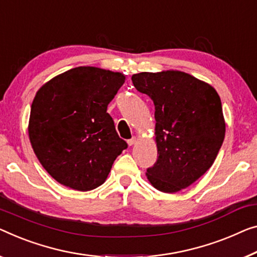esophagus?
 I'll list each match as a JSON object with an SVG mask.
<instances>
[{
  "label": "esophagus",
  "mask_w": 257,
  "mask_h": 257,
  "mask_svg": "<svg viewBox=\"0 0 257 257\" xmlns=\"http://www.w3.org/2000/svg\"><path fill=\"white\" fill-rule=\"evenodd\" d=\"M136 142H137V139H136V137H133L132 140H129V141H128V145H129V147H133V145H135V144H136Z\"/></svg>",
  "instance_id": "esophagus-1"
}]
</instances>
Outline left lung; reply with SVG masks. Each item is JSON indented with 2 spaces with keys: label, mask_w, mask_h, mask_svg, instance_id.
<instances>
[{
  "label": "left lung",
  "mask_w": 257,
  "mask_h": 257,
  "mask_svg": "<svg viewBox=\"0 0 257 257\" xmlns=\"http://www.w3.org/2000/svg\"><path fill=\"white\" fill-rule=\"evenodd\" d=\"M132 80L155 104L158 158L147 178L159 191L178 193L212 166L223 144L219 95L209 83L179 70L140 72Z\"/></svg>",
  "instance_id": "8db88e82"
}]
</instances>
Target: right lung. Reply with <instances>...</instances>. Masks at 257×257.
Listing matches in <instances>:
<instances>
[{
	"mask_svg": "<svg viewBox=\"0 0 257 257\" xmlns=\"http://www.w3.org/2000/svg\"><path fill=\"white\" fill-rule=\"evenodd\" d=\"M124 80L122 72L84 66L55 76L37 91L29 139L38 160L61 185L95 189L128 147L107 113Z\"/></svg>",
	"mask_w": 257,
	"mask_h": 257,
	"instance_id": "obj_1",
	"label": "right lung"
}]
</instances>
